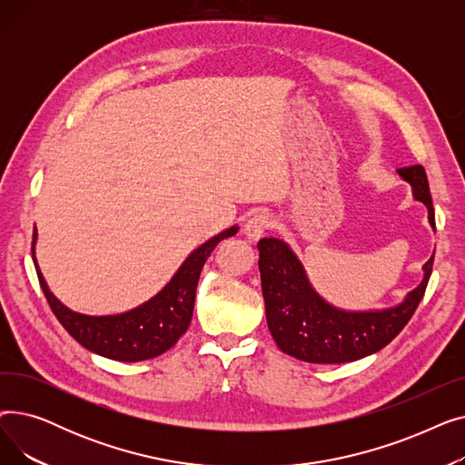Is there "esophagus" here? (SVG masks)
<instances>
[{
  "instance_id": "esophagus-1",
  "label": "esophagus",
  "mask_w": 465,
  "mask_h": 465,
  "mask_svg": "<svg viewBox=\"0 0 465 465\" xmlns=\"http://www.w3.org/2000/svg\"><path fill=\"white\" fill-rule=\"evenodd\" d=\"M270 228V216L263 214V213H258L254 214L251 220H247L245 224V237L251 241V242H256L260 237H263L265 230Z\"/></svg>"
}]
</instances>
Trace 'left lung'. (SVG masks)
I'll return each mask as SVG.
<instances>
[{
  "instance_id": "left-lung-1",
  "label": "left lung",
  "mask_w": 465,
  "mask_h": 465,
  "mask_svg": "<svg viewBox=\"0 0 465 465\" xmlns=\"http://www.w3.org/2000/svg\"><path fill=\"white\" fill-rule=\"evenodd\" d=\"M396 173L411 184L412 198L428 209V223L435 230L424 167H401ZM258 251L267 328L284 354L309 363H347L384 349L417 311L433 265L431 256L422 265L420 284L403 302L384 309L351 311L326 302L316 292L302 260L284 239L263 237Z\"/></svg>"
}]
</instances>
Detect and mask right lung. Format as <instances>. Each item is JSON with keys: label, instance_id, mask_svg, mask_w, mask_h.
<instances>
[{"label": "right lung", "instance_id": "right-lung-1", "mask_svg": "<svg viewBox=\"0 0 465 465\" xmlns=\"http://www.w3.org/2000/svg\"><path fill=\"white\" fill-rule=\"evenodd\" d=\"M239 232V226H232L218 235L205 241L192 251L181 263L175 275L158 292L156 296L144 303L118 312V314H83L65 307L48 288L39 263L35 258L37 230L34 228V263L39 277L43 294L51 305L53 312L65 331L94 354H100L116 361H141L163 354L173 347L179 337L188 330L195 288H198L200 273L211 252L220 241H224Z\"/></svg>", "mask_w": 465, "mask_h": 465}]
</instances>
